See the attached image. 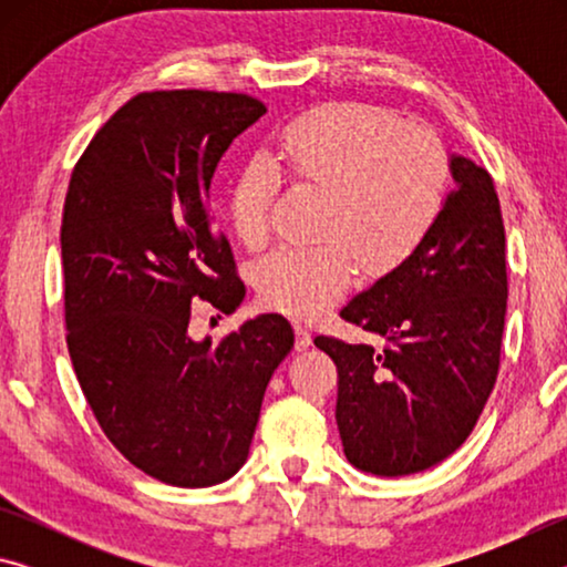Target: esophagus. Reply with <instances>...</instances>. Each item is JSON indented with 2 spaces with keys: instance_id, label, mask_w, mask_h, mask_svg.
Masks as SVG:
<instances>
[{
  "instance_id": "34e87169",
  "label": "esophagus",
  "mask_w": 567,
  "mask_h": 567,
  "mask_svg": "<svg viewBox=\"0 0 567 567\" xmlns=\"http://www.w3.org/2000/svg\"><path fill=\"white\" fill-rule=\"evenodd\" d=\"M312 344V332L305 322H295V350H307Z\"/></svg>"
}]
</instances>
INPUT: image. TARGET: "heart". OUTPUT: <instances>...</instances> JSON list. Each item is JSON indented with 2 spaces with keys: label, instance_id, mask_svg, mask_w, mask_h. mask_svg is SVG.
I'll return each instance as SVG.
<instances>
[{
  "label": "heart",
  "instance_id": "b5f03b06",
  "mask_svg": "<svg viewBox=\"0 0 567 567\" xmlns=\"http://www.w3.org/2000/svg\"><path fill=\"white\" fill-rule=\"evenodd\" d=\"M275 159L292 182L328 195L320 247L282 245L260 257L252 282L275 310L312 315L348 290L358 255L390 265L415 249L443 215L453 167L433 130L402 124L378 104L332 102L297 114L277 132ZM277 175L249 159L229 185V219L247 247L272 229Z\"/></svg>",
  "mask_w": 567,
  "mask_h": 567
}]
</instances>
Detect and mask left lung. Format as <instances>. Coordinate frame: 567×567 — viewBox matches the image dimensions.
<instances>
[{"label":"left lung","instance_id":"1","mask_svg":"<svg viewBox=\"0 0 567 567\" xmlns=\"http://www.w3.org/2000/svg\"><path fill=\"white\" fill-rule=\"evenodd\" d=\"M455 192L405 262L342 307L382 344L318 334L338 368V430L364 473L398 477L465 443L495 388L507 307L505 227L493 177L450 159Z\"/></svg>","mask_w":567,"mask_h":567}]
</instances>
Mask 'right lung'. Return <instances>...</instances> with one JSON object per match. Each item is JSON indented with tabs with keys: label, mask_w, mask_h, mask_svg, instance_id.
Listing matches in <instances>:
<instances>
[{
	"label": "right lung",
	"mask_w": 567,
	"mask_h": 567,
	"mask_svg": "<svg viewBox=\"0 0 567 567\" xmlns=\"http://www.w3.org/2000/svg\"><path fill=\"white\" fill-rule=\"evenodd\" d=\"M267 112L237 92L155 90L122 104L76 159L62 215L64 324L104 435L142 473L209 487L245 465L265 388L295 332L282 315L195 342L197 302L245 300L209 182Z\"/></svg>",
	"instance_id": "1"
}]
</instances>
